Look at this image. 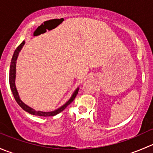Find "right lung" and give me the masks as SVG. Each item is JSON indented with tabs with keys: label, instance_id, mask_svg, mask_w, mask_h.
Returning <instances> with one entry per match:
<instances>
[{
	"label": "right lung",
	"instance_id": "obj_1",
	"mask_svg": "<svg viewBox=\"0 0 153 153\" xmlns=\"http://www.w3.org/2000/svg\"><path fill=\"white\" fill-rule=\"evenodd\" d=\"M24 44H25V41H23V42L16 48V49H15V52H14L13 55H12V61H11L10 69V85L11 90H12V94H13L14 95V98H15V101H16V102L18 103V105L21 106L24 110H25L26 112H29V113L32 114V115H38V116H44V117L54 116V115H57V114L62 112V111L64 110V109H65L68 105H69V104L74 101V99H75V97H76V95H78V88L75 91V92L73 93L72 96L71 97L70 99H69V101L64 104V105H63L61 107H60L59 109H56V110L52 111V112H41V111H35V109L29 107V106L26 105L24 103H23L22 101L20 99L19 95H18V91H17L16 87H15V67H16L17 58H18V54H19V52L21 51V49H22L23 46L24 45Z\"/></svg>",
	"mask_w": 153,
	"mask_h": 153
}]
</instances>
